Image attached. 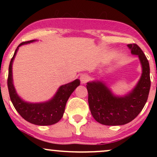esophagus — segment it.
<instances>
[{
    "label": "esophagus",
    "instance_id": "1",
    "mask_svg": "<svg viewBox=\"0 0 157 157\" xmlns=\"http://www.w3.org/2000/svg\"><path fill=\"white\" fill-rule=\"evenodd\" d=\"M80 82L82 84H85L86 83V82H88V81L89 80L90 77L88 75H86V74H84V75H82L80 76Z\"/></svg>",
    "mask_w": 157,
    "mask_h": 157
}]
</instances>
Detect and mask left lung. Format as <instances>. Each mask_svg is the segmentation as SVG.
I'll return each mask as SVG.
<instances>
[{
  "label": "left lung",
  "mask_w": 157,
  "mask_h": 157,
  "mask_svg": "<svg viewBox=\"0 0 157 157\" xmlns=\"http://www.w3.org/2000/svg\"><path fill=\"white\" fill-rule=\"evenodd\" d=\"M132 55H137L142 75L135 87L124 96L115 95L103 81L87 82L89 105L93 117L105 125H122L132 121L146 103L151 88L150 66L145 54L136 44H128Z\"/></svg>",
  "instance_id": "left-lung-1"
}]
</instances>
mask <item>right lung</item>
Returning a JSON list of instances; mask_svg holds the SVG:
<instances>
[{"mask_svg": "<svg viewBox=\"0 0 157 157\" xmlns=\"http://www.w3.org/2000/svg\"><path fill=\"white\" fill-rule=\"evenodd\" d=\"M35 41H37V40L21 43L15 49L9 66V75L7 80L9 93L11 101L16 111L25 120L37 125H51L57 123L63 117L66 102L75 89L80 86V81L79 79H76L72 82L60 86L54 97L48 101L29 102L21 98L14 86L12 64L20 46L31 44Z\"/></svg>", "mask_w": 157, "mask_h": 157, "instance_id": "right-lung-1", "label": "right lung"}]
</instances>
